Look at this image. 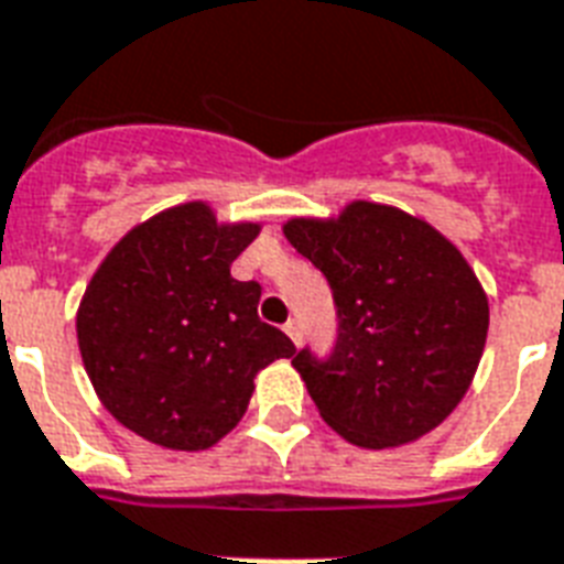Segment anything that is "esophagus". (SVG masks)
Masks as SVG:
<instances>
[{"instance_id":"esophagus-1","label":"esophagus","mask_w":564,"mask_h":564,"mask_svg":"<svg viewBox=\"0 0 564 564\" xmlns=\"http://www.w3.org/2000/svg\"><path fill=\"white\" fill-rule=\"evenodd\" d=\"M285 333H288V338L294 341V345H300V341H303V327H300L297 317H291V321H288Z\"/></svg>"}]
</instances>
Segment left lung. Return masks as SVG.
<instances>
[{
	"mask_svg": "<svg viewBox=\"0 0 564 564\" xmlns=\"http://www.w3.org/2000/svg\"><path fill=\"white\" fill-rule=\"evenodd\" d=\"M282 231L336 300L333 354L294 357L317 413L362 448L425 437L467 395L488 338V297L467 258L425 219L375 202Z\"/></svg>",
	"mask_w": 564,
	"mask_h": 564,
	"instance_id": "left-lung-1",
	"label": "left lung"
}]
</instances>
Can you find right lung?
Returning <instances> with one entry per match:
<instances>
[{
  "label": "right lung",
  "instance_id": "right-lung-1",
  "mask_svg": "<svg viewBox=\"0 0 564 564\" xmlns=\"http://www.w3.org/2000/svg\"><path fill=\"white\" fill-rule=\"evenodd\" d=\"M258 231L186 202L130 228L88 282L83 366L104 408L148 443L210 448L243 419L258 371L297 354L258 317L261 285L231 276Z\"/></svg>",
  "mask_w": 564,
  "mask_h": 564
}]
</instances>
